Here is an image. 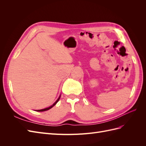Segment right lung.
Returning <instances> with one entry per match:
<instances>
[{"label":"right lung","instance_id":"add662e5","mask_svg":"<svg viewBox=\"0 0 146 146\" xmlns=\"http://www.w3.org/2000/svg\"><path fill=\"white\" fill-rule=\"evenodd\" d=\"M60 96L59 97V98L57 99V100L53 104L52 106H50V107H48V108H44V109H42V110H37V111H47V110H48L49 109H50V108H52L53 107H54V105H56V104L58 102V100H60Z\"/></svg>","mask_w":146,"mask_h":146}]
</instances>
